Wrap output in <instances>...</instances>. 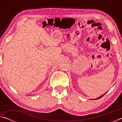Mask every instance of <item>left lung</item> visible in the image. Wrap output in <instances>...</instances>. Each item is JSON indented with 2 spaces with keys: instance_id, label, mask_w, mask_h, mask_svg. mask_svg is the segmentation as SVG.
<instances>
[{
  "instance_id": "1",
  "label": "left lung",
  "mask_w": 122,
  "mask_h": 122,
  "mask_svg": "<svg viewBox=\"0 0 122 122\" xmlns=\"http://www.w3.org/2000/svg\"><path fill=\"white\" fill-rule=\"evenodd\" d=\"M105 94H106V93H105ZM105 94H103V95H102V96H101L100 97H98V98H96V99H95V100H98V99H99V98H101V97H103V96H104V95H105Z\"/></svg>"
}]
</instances>
